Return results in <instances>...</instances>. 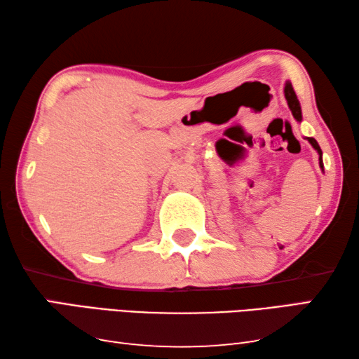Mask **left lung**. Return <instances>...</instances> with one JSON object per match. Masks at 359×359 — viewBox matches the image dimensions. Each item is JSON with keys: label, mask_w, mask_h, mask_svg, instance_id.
<instances>
[{"label": "left lung", "mask_w": 359, "mask_h": 359, "mask_svg": "<svg viewBox=\"0 0 359 359\" xmlns=\"http://www.w3.org/2000/svg\"><path fill=\"white\" fill-rule=\"evenodd\" d=\"M284 95H285V100H287V105H289V108H290V111H292L293 117H295V119H297L298 122H302V107H299V102H298V99H297V94H295V90H293L290 81L285 83V86H284ZM306 140H308V141L311 142V146L314 147L316 151H317V154H318V165H320L322 171H323L322 149H320V146H318V142H317L314 138H306Z\"/></svg>", "instance_id": "8db88e82"}]
</instances>
